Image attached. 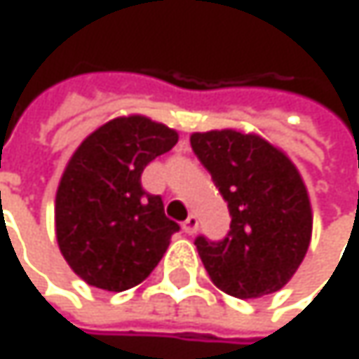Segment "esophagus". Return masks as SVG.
<instances>
[{
	"mask_svg": "<svg viewBox=\"0 0 359 359\" xmlns=\"http://www.w3.org/2000/svg\"><path fill=\"white\" fill-rule=\"evenodd\" d=\"M182 228H184L186 234H196V230H198V219H196V215H190V217L182 224Z\"/></svg>",
	"mask_w": 359,
	"mask_h": 359,
	"instance_id": "esophagus-1",
	"label": "esophagus"
}]
</instances>
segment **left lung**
Returning a JSON list of instances; mask_svg holds the SVG:
<instances>
[{
    "label": "left lung",
    "instance_id": "left-lung-1",
    "mask_svg": "<svg viewBox=\"0 0 359 359\" xmlns=\"http://www.w3.org/2000/svg\"><path fill=\"white\" fill-rule=\"evenodd\" d=\"M190 144L232 215L222 243H194L213 284L236 299L280 290L301 266L313 228L297 165L259 133L232 127L194 131Z\"/></svg>",
    "mask_w": 359,
    "mask_h": 359
}]
</instances>
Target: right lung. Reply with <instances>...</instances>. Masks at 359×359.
<instances>
[{
	"instance_id": "obj_1",
	"label": "right lung",
	"mask_w": 359,
	"mask_h": 359,
	"mask_svg": "<svg viewBox=\"0 0 359 359\" xmlns=\"http://www.w3.org/2000/svg\"><path fill=\"white\" fill-rule=\"evenodd\" d=\"M175 129L144 114L110 118L77 146L56 190V241L90 286L121 292L156 268L180 226L142 171L177 144Z\"/></svg>"
}]
</instances>
